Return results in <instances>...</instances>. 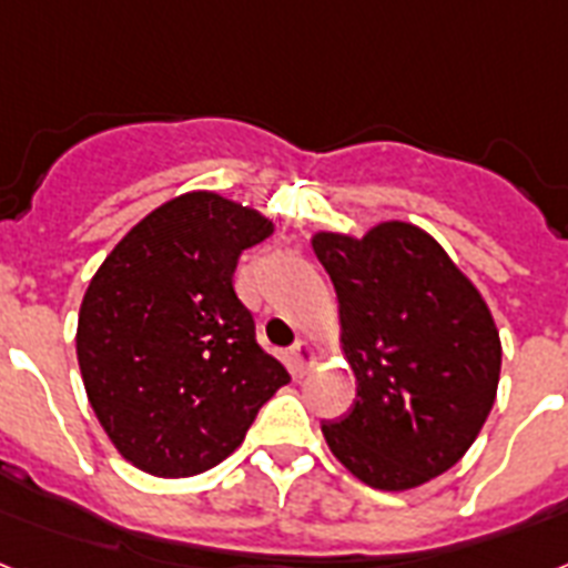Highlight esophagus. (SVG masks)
<instances>
[{
    "instance_id": "1",
    "label": "esophagus",
    "mask_w": 568,
    "mask_h": 568,
    "mask_svg": "<svg viewBox=\"0 0 568 568\" xmlns=\"http://www.w3.org/2000/svg\"><path fill=\"white\" fill-rule=\"evenodd\" d=\"M290 363H293L295 374H307V368L313 365V345L307 339H298L290 348Z\"/></svg>"
}]
</instances>
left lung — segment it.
<instances>
[{"mask_svg":"<svg viewBox=\"0 0 568 568\" xmlns=\"http://www.w3.org/2000/svg\"><path fill=\"white\" fill-rule=\"evenodd\" d=\"M357 374L348 415L322 420L336 458L377 490L442 476L476 442L499 386L503 345L485 298L447 252L409 223L363 241L316 234Z\"/></svg>","mask_w":568,"mask_h":568,"instance_id":"left-lung-1","label":"left lung"}]
</instances>
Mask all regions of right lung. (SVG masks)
Returning <instances> with one entry per match:
<instances>
[{
	"label": "right lung",
	"mask_w": 568,
	"mask_h": 568,
	"mask_svg": "<svg viewBox=\"0 0 568 568\" xmlns=\"http://www.w3.org/2000/svg\"><path fill=\"white\" fill-rule=\"evenodd\" d=\"M266 234L273 223L257 211L191 191L150 211L89 281L78 316L83 386L139 470H209L290 383L234 293L237 257Z\"/></svg>",
	"instance_id": "add662e5"
}]
</instances>
